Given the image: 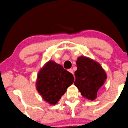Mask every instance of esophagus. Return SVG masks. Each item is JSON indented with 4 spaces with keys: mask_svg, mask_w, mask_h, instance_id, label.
Segmentation results:
<instances>
[{
    "mask_svg": "<svg viewBox=\"0 0 128 128\" xmlns=\"http://www.w3.org/2000/svg\"><path fill=\"white\" fill-rule=\"evenodd\" d=\"M68 71L69 72H70V73L72 74H74V70H72V68H70V69L68 70Z\"/></svg>",
    "mask_w": 128,
    "mask_h": 128,
    "instance_id": "esophagus-1",
    "label": "esophagus"
}]
</instances>
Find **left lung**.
I'll use <instances>...</instances> for the list:
<instances>
[{
  "label": "left lung",
  "instance_id": "left-lung-1",
  "mask_svg": "<svg viewBox=\"0 0 128 128\" xmlns=\"http://www.w3.org/2000/svg\"><path fill=\"white\" fill-rule=\"evenodd\" d=\"M76 67L74 84L82 96L94 100L98 90L106 81V72L99 62L86 56L78 58Z\"/></svg>",
  "mask_w": 128,
  "mask_h": 128
}]
</instances>
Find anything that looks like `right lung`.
<instances>
[{
	"label": "right lung",
	"mask_w": 128,
	"mask_h": 128,
	"mask_svg": "<svg viewBox=\"0 0 128 128\" xmlns=\"http://www.w3.org/2000/svg\"><path fill=\"white\" fill-rule=\"evenodd\" d=\"M74 81L73 75L53 60L48 61L40 69L36 89L45 101L56 104Z\"/></svg>",
	"instance_id": "1"
}]
</instances>
